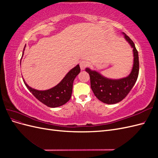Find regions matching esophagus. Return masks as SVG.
<instances>
[{"label":"esophagus","instance_id":"obj_1","mask_svg":"<svg viewBox=\"0 0 158 158\" xmlns=\"http://www.w3.org/2000/svg\"><path fill=\"white\" fill-rule=\"evenodd\" d=\"M88 65V63L86 60H82L80 63V66L81 70H84Z\"/></svg>","mask_w":158,"mask_h":158}]
</instances>
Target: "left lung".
I'll return each instance as SVG.
<instances>
[{
	"label": "left lung",
	"instance_id": "8db88e82",
	"mask_svg": "<svg viewBox=\"0 0 158 158\" xmlns=\"http://www.w3.org/2000/svg\"><path fill=\"white\" fill-rule=\"evenodd\" d=\"M125 37L133 48L134 52L133 68L128 77L120 80H110L103 77L97 72L89 69H85L89 75L91 88L95 97L107 104L117 103L125 99L135 85L139 73L138 51L131 38L125 34Z\"/></svg>",
	"mask_w": 158,
	"mask_h": 158
}]
</instances>
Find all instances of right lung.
Listing matches in <instances>:
<instances>
[{
  "mask_svg": "<svg viewBox=\"0 0 158 158\" xmlns=\"http://www.w3.org/2000/svg\"><path fill=\"white\" fill-rule=\"evenodd\" d=\"M80 72V66L77 65L69 71L58 85L48 90L39 91L32 89L28 86L24 81L23 82L34 97L42 103L49 107H57L63 106L70 100L73 92L74 80Z\"/></svg>",
  "mask_w": 158,
  "mask_h": 158,
  "instance_id": "right-lung-1",
  "label": "right lung"
}]
</instances>
